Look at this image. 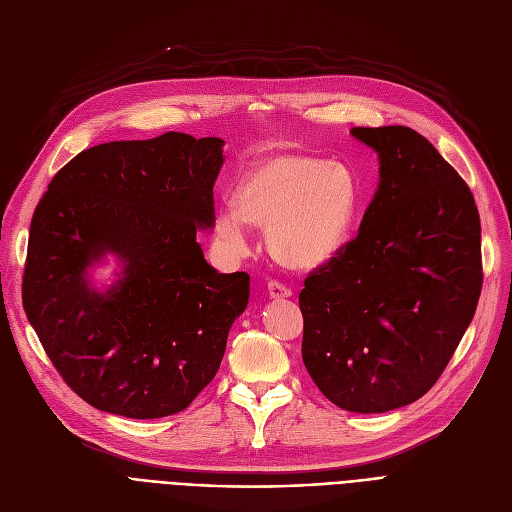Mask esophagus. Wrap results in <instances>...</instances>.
<instances>
[{"instance_id":"34e87169","label":"esophagus","mask_w":512,"mask_h":512,"mask_svg":"<svg viewBox=\"0 0 512 512\" xmlns=\"http://www.w3.org/2000/svg\"><path fill=\"white\" fill-rule=\"evenodd\" d=\"M267 292H270L272 299H288V297H292V288L286 286L280 280H270V282H267Z\"/></svg>"}]
</instances>
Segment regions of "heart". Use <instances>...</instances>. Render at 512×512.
Segmentation results:
<instances>
[{
	"label": "heart",
	"instance_id": "heart-1",
	"mask_svg": "<svg viewBox=\"0 0 512 512\" xmlns=\"http://www.w3.org/2000/svg\"><path fill=\"white\" fill-rule=\"evenodd\" d=\"M359 184L344 164L307 153H284L257 166L238 186L236 207L218 213L228 251L249 249L247 223L267 228V249L294 270L330 261L353 228Z\"/></svg>",
	"mask_w": 512,
	"mask_h": 512
}]
</instances>
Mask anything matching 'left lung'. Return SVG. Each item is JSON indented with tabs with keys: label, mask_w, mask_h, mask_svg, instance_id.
I'll return each instance as SVG.
<instances>
[{
	"label": "left lung",
	"mask_w": 512,
	"mask_h": 512,
	"mask_svg": "<svg viewBox=\"0 0 512 512\" xmlns=\"http://www.w3.org/2000/svg\"><path fill=\"white\" fill-rule=\"evenodd\" d=\"M380 155L359 234L305 278L303 363L336 407L386 413L432 388L483 284L471 188L419 132L355 126Z\"/></svg>",
	"instance_id": "1"
}]
</instances>
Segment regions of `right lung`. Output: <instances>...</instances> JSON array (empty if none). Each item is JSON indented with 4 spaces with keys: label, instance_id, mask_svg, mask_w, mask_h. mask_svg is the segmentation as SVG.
<instances>
[{
    "label": "right lung",
    "instance_id": "right-lung-1",
    "mask_svg": "<svg viewBox=\"0 0 512 512\" xmlns=\"http://www.w3.org/2000/svg\"><path fill=\"white\" fill-rule=\"evenodd\" d=\"M222 139L166 132L80 151L53 176L31 222L22 305L62 380L91 407L130 419L184 411L220 369L249 274L203 259ZM125 263L105 293L86 267Z\"/></svg>",
    "mask_w": 512,
    "mask_h": 512
}]
</instances>
